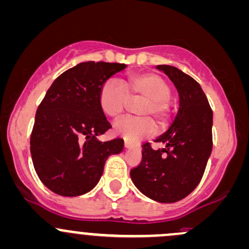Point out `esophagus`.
Masks as SVG:
<instances>
[{"mask_svg":"<svg viewBox=\"0 0 249 249\" xmlns=\"http://www.w3.org/2000/svg\"><path fill=\"white\" fill-rule=\"evenodd\" d=\"M133 145H135V143H133V142L127 141V139H125V141H124V146L125 147H132Z\"/></svg>","mask_w":249,"mask_h":249,"instance_id":"34e87169","label":"esophagus"}]
</instances>
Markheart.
I'll list each match as a JSON object with an SVG mask.
<instances>
[{"mask_svg":"<svg viewBox=\"0 0 249 249\" xmlns=\"http://www.w3.org/2000/svg\"><path fill=\"white\" fill-rule=\"evenodd\" d=\"M171 87L168 81L155 73H137L129 76L124 85L110 79L102 86L99 104L104 113L110 118H118L133 99H144L139 105L141 117H125L114 123V135L127 139L151 137L156 133V123L164 125L170 117Z\"/></svg>","mask_w":249,"mask_h":249,"instance_id":"b5f03b06","label":"heart"}]
</instances>
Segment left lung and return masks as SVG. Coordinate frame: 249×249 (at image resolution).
I'll list each match as a JSON object with an SVG mask.
<instances>
[{"label": "left lung", "instance_id": "left-lung-1", "mask_svg": "<svg viewBox=\"0 0 249 249\" xmlns=\"http://www.w3.org/2000/svg\"><path fill=\"white\" fill-rule=\"evenodd\" d=\"M157 68L176 86L179 108L171 126L155 141L164 143V149L144 144L142 162L130 175L147 197L173 203L189 195L203 176L213 149V111L195 79L169 65Z\"/></svg>", "mask_w": 249, "mask_h": 249}]
</instances>
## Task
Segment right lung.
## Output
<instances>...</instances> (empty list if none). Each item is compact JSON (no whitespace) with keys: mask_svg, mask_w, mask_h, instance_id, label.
<instances>
[{"mask_svg":"<svg viewBox=\"0 0 249 249\" xmlns=\"http://www.w3.org/2000/svg\"><path fill=\"white\" fill-rule=\"evenodd\" d=\"M125 67L117 62H81L48 89L35 114L31 154L37 176L53 193H89L99 182L108 156L123 151L122 138L100 142L97 137L111 127L100 107V89Z\"/></svg>","mask_w":249,"mask_h":249,"instance_id":"obj_1","label":"right lung"}]
</instances>
